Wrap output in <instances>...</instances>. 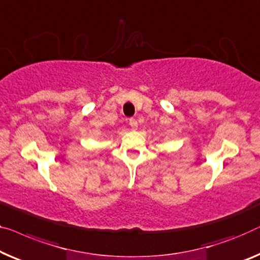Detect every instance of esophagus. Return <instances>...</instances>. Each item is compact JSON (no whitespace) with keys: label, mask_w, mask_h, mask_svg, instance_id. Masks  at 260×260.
Wrapping results in <instances>:
<instances>
[{"label":"esophagus","mask_w":260,"mask_h":260,"mask_svg":"<svg viewBox=\"0 0 260 260\" xmlns=\"http://www.w3.org/2000/svg\"><path fill=\"white\" fill-rule=\"evenodd\" d=\"M129 125L133 127L134 130H136L137 129V126H138V123H137V121L135 118H130L129 119Z\"/></svg>","instance_id":"esophagus-1"}]
</instances>
